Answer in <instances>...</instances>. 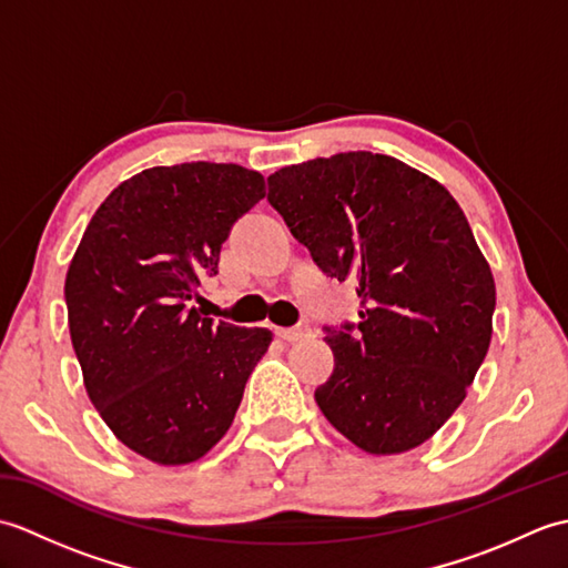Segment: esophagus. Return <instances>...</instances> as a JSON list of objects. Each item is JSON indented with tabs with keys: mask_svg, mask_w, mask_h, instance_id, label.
<instances>
[{
	"mask_svg": "<svg viewBox=\"0 0 568 568\" xmlns=\"http://www.w3.org/2000/svg\"><path fill=\"white\" fill-rule=\"evenodd\" d=\"M275 334L281 336L283 342H300L305 339V336H310V327H277Z\"/></svg>",
	"mask_w": 568,
	"mask_h": 568,
	"instance_id": "obj_1",
	"label": "esophagus"
}]
</instances>
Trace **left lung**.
<instances>
[{
    "label": "left lung",
    "mask_w": 568,
    "mask_h": 568,
    "mask_svg": "<svg viewBox=\"0 0 568 568\" xmlns=\"http://www.w3.org/2000/svg\"><path fill=\"white\" fill-rule=\"evenodd\" d=\"M268 202L364 305L356 327L324 336V417L368 454L415 449L464 403L490 346L496 283L462 207L437 180L371 151L281 168Z\"/></svg>",
    "instance_id": "obj_1"
}]
</instances>
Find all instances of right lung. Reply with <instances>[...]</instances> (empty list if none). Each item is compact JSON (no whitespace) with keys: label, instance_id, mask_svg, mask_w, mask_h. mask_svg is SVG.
Returning <instances> with one entry per match:
<instances>
[{"label":"right lung","instance_id":"1","mask_svg":"<svg viewBox=\"0 0 568 568\" xmlns=\"http://www.w3.org/2000/svg\"><path fill=\"white\" fill-rule=\"evenodd\" d=\"M263 197V175L236 163L155 165L110 192L70 261L84 390L114 437L153 464H192L224 437L273 342L190 305L234 222Z\"/></svg>","mask_w":568,"mask_h":568}]
</instances>
